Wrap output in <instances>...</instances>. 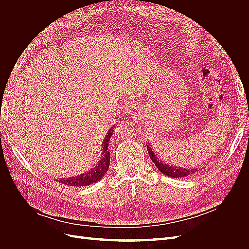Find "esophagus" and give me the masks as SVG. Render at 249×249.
I'll return each instance as SVG.
<instances>
[{
    "label": "esophagus",
    "mask_w": 249,
    "mask_h": 249,
    "mask_svg": "<svg viewBox=\"0 0 249 249\" xmlns=\"http://www.w3.org/2000/svg\"><path fill=\"white\" fill-rule=\"evenodd\" d=\"M136 109H137V106L134 102H131V101L126 102L124 105V111L127 113V114H132V113Z\"/></svg>",
    "instance_id": "1"
}]
</instances>
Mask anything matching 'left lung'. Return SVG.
<instances>
[{
  "label": "left lung",
  "instance_id": "obj_1",
  "mask_svg": "<svg viewBox=\"0 0 249 249\" xmlns=\"http://www.w3.org/2000/svg\"><path fill=\"white\" fill-rule=\"evenodd\" d=\"M146 147H147V152H148L150 159H152V161L155 163L157 168L159 169L162 173H164V175H166L171 178H183V177H187V176L191 175V173H194L195 171H197V169L196 170H194V169L188 170L185 168L173 167V166H169L168 164H164L161 162V160L158 159L157 155L155 154V152H153V149L150 148V146H148L146 144Z\"/></svg>",
  "mask_w": 249,
  "mask_h": 249
}]
</instances>
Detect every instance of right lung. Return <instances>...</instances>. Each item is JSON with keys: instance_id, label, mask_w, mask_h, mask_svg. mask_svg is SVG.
<instances>
[{"instance_id": "add662e5", "label": "right lung", "mask_w": 249, "mask_h": 249, "mask_svg": "<svg viewBox=\"0 0 249 249\" xmlns=\"http://www.w3.org/2000/svg\"><path fill=\"white\" fill-rule=\"evenodd\" d=\"M113 135V126L106 135V138L103 141L102 144V159L100 162L97 163L96 166L92 168L89 172L83 173V175L69 178L64 179H60L59 183L65 184L67 186H72V187H83V186H88L90 184H93L95 182H99V180L104 177L105 173L107 172L109 165H110V152L108 150L109 146V140Z\"/></svg>"}]
</instances>
